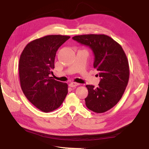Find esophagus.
<instances>
[{
	"label": "esophagus",
	"mask_w": 149,
	"mask_h": 149,
	"mask_svg": "<svg viewBox=\"0 0 149 149\" xmlns=\"http://www.w3.org/2000/svg\"><path fill=\"white\" fill-rule=\"evenodd\" d=\"M79 83H77V82H70V83L69 84V86H70V87H72V88H73V87H75V86H79Z\"/></svg>",
	"instance_id": "34e87169"
}]
</instances>
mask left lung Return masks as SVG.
<instances>
[{
  "label": "left lung",
  "instance_id": "obj_1",
  "mask_svg": "<svg viewBox=\"0 0 149 149\" xmlns=\"http://www.w3.org/2000/svg\"><path fill=\"white\" fill-rule=\"evenodd\" d=\"M72 39L91 49L94 68L101 79L97 88L86 86V106L96 113L106 112L118 103L128 84L130 67L125 53L118 42L104 34L76 36Z\"/></svg>",
  "mask_w": 149,
  "mask_h": 149
}]
</instances>
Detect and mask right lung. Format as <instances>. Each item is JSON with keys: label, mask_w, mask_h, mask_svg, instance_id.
I'll list each match as a JSON object with an SVG mask.
<instances>
[{"label": "right lung", "mask_w": 149, "mask_h": 149, "mask_svg": "<svg viewBox=\"0 0 149 149\" xmlns=\"http://www.w3.org/2000/svg\"><path fill=\"white\" fill-rule=\"evenodd\" d=\"M69 38L49 35L36 39L27 44L19 57L21 88L31 104L46 113L59 108L68 93L67 84L53 79L50 74L56 52Z\"/></svg>", "instance_id": "add662e5"}]
</instances>
